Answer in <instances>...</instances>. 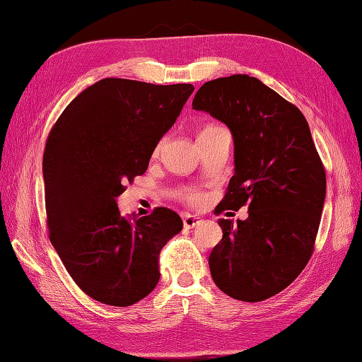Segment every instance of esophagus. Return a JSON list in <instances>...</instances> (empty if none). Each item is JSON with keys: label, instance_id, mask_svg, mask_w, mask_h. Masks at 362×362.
<instances>
[{"label": "esophagus", "instance_id": "1", "mask_svg": "<svg viewBox=\"0 0 362 362\" xmlns=\"http://www.w3.org/2000/svg\"><path fill=\"white\" fill-rule=\"evenodd\" d=\"M201 222V217L199 216H194V214H189L185 213L182 214V223H184V228H194L196 225H198Z\"/></svg>", "mask_w": 362, "mask_h": 362}]
</instances>
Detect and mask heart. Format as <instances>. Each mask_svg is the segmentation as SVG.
Returning <instances> with one entry per match:
<instances>
[{
    "instance_id": "1",
    "label": "heart",
    "mask_w": 362,
    "mask_h": 362,
    "mask_svg": "<svg viewBox=\"0 0 362 362\" xmlns=\"http://www.w3.org/2000/svg\"><path fill=\"white\" fill-rule=\"evenodd\" d=\"M222 129H225V128L218 127V125H205V127L199 131V136H198V137L213 134V133H216V131H222ZM160 148H161V144L157 145L156 152H158ZM182 198H184L185 201H187V202H190V204H198V202L201 201V194H199L198 192H196V190H187V192L182 193Z\"/></svg>"
}]
</instances>
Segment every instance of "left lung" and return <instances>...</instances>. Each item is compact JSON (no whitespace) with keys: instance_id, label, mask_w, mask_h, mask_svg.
I'll use <instances>...</instances> for the list:
<instances>
[{"instance_id":"1","label":"left lung","mask_w":362,"mask_h":362,"mask_svg":"<svg viewBox=\"0 0 362 362\" xmlns=\"http://www.w3.org/2000/svg\"><path fill=\"white\" fill-rule=\"evenodd\" d=\"M194 110L234 137L235 173L218 211L249 205L246 221L218 218L223 237L208 258L216 286L237 300L278 294L310 261L326 196V175L298 107L255 76L205 83Z\"/></svg>"}]
</instances>
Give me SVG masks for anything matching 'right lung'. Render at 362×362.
<instances>
[{
	"label": "right lung",
	"instance_id": "right-lung-1",
	"mask_svg": "<svg viewBox=\"0 0 362 362\" xmlns=\"http://www.w3.org/2000/svg\"><path fill=\"white\" fill-rule=\"evenodd\" d=\"M193 90L104 78L51 129L42 168L49 240L76 286L98 302L129 306L157 286L160 250L182 229L181 217L164 206L124 217L116 198L146 172Z\"/></svg>",
	"mask_w": 362,
	"mask_h": 362
}]
</instances>
